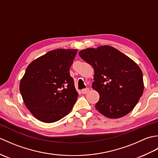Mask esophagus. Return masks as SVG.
<instances>
[{
    "mask_svg": "<svg viewBox=\"0 0 158 158\" xmlns=\"http://www.w3.org/2000/svg\"><path fill=\"white\" fill-rule=\"evenodd\" d=\"M89 92V89L88 88H86V89H83L81 90V92L82 94H86L87 93H88Z\"/></svg>",
    "mask_w": 158,
    "mask_h": 158,
    "instance_id": "esophagus-1",
    "label": "esophagus"
}]
</instances>
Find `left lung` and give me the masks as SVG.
I'll return each instance as SVG.
<instances>
[{
	"mask_svg": "<svg viewBox=\"0 0 158 158\" xmlns=\"http://www.w3.org/2000/svg\"><path fill=\"white\" fill-rule=\"evenodd\" d=\"M79 55L94 70L92 87L100 96L96 109L110 119L128 114L144 90L142 70L137 64L109 45L83 49Z\"/></svg>",
	"mask_w": 158,
	"mask_h": 158,
	"instance_id": "8db88e82",
	"label": "left lung"
}]
</instances>
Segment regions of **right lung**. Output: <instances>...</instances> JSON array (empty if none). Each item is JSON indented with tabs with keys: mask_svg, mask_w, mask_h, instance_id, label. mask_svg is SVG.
<instances>
[{
	"mask_svg": "<svg viewBox=\"0 0 158 158\" xmlns=\"http://www.w3.org/2000/svg\"><path fill=\"white\" fill-rule=\"evenodd\" d=\"M77 49H57L30 64L19 91L30 112L38 120L53 123L71 111L78 93L69 70Z\"/></svg>",
	"mask_w": 158,
	"mask_h": 158,
	"instance_id": "right-lung-1",
	"label": "right lung"
}]
</instances>
